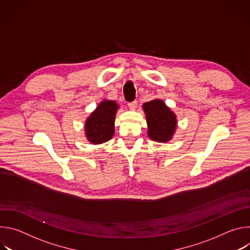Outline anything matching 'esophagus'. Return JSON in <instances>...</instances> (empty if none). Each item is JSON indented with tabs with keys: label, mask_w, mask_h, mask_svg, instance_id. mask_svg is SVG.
Masks as SVG:
<instances>
[{
	"label": "esophagus",
	"mask_w": 250,
	"mask_h": 250,
	"mask_svg": "<svg viewBox=\"0 0 250 250\" xmlns=\"http://www.w3.org/2000/svg\"><path fill=\"white\" fill-rule=\"evenodd\" d=\"M127 104H128V106H129V108H130L131 110H134V109L136 108V105H137V101L134 100V101H132V102H129Z\"/></svg>",
	"instance_id": "1"
}]
</instances>
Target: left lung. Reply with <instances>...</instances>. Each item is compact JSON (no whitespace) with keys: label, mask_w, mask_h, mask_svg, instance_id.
I'll return each instance as SVG.
<instances>
[{"label":"left lung","mask_w":250,"mask_h":250,"mask_svg":"<svg viewBox=\"0 0 250 250\" xmlns=\"http://www.w3.org/2000/svg\"><path fill=\"white\" fill-rule=\"evenodd\" d=\"M148 125V135L155 141H168L176 128V117L161 100L144 104Z\"/></svg>","instance_id":"left-lung-1"}]
</instances>
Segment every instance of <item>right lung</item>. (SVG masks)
Segmentation results:
<instances>
[{"mask_svg":"<svg viewBox=\"0 0 250 250\" xmlns=\"http://www.w3.org/2000/svg\"><path fill=\"white\" fill-rule=\"evenodd\" d=\"M118 104L114 101H104L97 110L87 119L85 131L88 140L94 145H100L108 141L114 135L115 116Z\"/></svg>","mask_w":250,"mask_h":250,"instance_id":"right-lung-1","label":"right lung"}]
</instances>
